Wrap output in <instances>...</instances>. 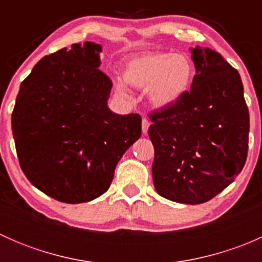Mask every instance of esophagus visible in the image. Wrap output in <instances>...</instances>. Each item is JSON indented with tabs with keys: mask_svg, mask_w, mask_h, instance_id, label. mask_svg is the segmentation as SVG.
I'll return each mask as SVG.
<instances>
[{
	"mask_svg": "<svg viewBox=\"0 0 262 262\" xmlns=\"http://www.w3.org/2000/svg\"><path fill=\"white\" fill-rule=\"evenodd\" d=\"M149 125H150V121L148 120L147 118L142 119V132H143L144 134H147L148 128H149Z\"/></svg>",
	"mask_w": 262,
	"mask_h": 262,
	"instance_id": "esophagus-1",
	"label": "esophagus"
}]
</instances>
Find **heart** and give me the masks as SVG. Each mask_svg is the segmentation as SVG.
I'll return each instance as SVG.
<instances>
[{
    "label": "heart",
    "instance_id": "1",
    "mask_svg": "<svg viewBox=\"0 0 262 262\" xmlns=\"http://www.w3.org/2000/svg\"><path fill=\"white\" fill-rule=\"evenodd\" d=\"M194 73V62L187 54L148 52L125 63L123 78L130 86L147 89V99L152 106L167 107L186 94ZM118 89L123 91V84Z\"/></svg>",
    "mask_w": 262,
    "mask_h": 262
}]
</instances>
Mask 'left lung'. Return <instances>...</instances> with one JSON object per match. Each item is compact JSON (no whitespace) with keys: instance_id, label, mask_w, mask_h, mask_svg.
<instances>
[{"instance_id":"left-lung-1","label":"left lung","mask_w":262,"mask_h":262,"mask_svg":"<svg viewBox=\"0 0 262 262\" xmlns=\"http://www.w3.org/2000/svg\"><path fill=\"white\" fill-rule=\"evenodd\" d=\"M196 75L173 105L150 113L153 184L161 196L202 204L223 191L244 168L250 114L244 86L218 53L191 49Z\"/></svg>"}]
</instances>
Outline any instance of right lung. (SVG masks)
Wrapping results in <instances>:
<instances>
[{
	"label": "right lung",
	"instance_id": "add662e5",
	"mask_svg": "<svg viewBox=\"0 0 262 262\" xmlns=\"http://www.w3.org/2000/svg\"><path fill=\"white\" fill-rule=\"evenodd\" d=\"M86 41L41 58L21 82L11 124L20 167L53 199L90 202L107 191L121 156L142 133L139 114L107 107L113 82Z\"/></svg>",
	"mask_w": 262,
	"mask_h": 262
}]
</instances>
